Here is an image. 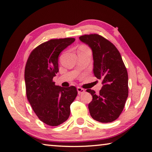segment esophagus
Here are the masks:
<instances>
[{"label": "esophagus", "mask_w": 152, "mask_h": 152, "mask_svg": "<svg viewBox=\"0 0 152 152\" xmlns=\"http://www.w3.org/2000/svg\"><path fill=\"white\" fill-rule=\"evenodd\" d=\"M77 91H78V93L80 94H82L85 92V90L80 88V87H77Z\"/></svg>", "instance_id": "1"}]
</instances>
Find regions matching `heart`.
<instances>
[{
    "label": "heart",
    "instance_id": "b5f03b06",
    "mask_svg": "<svg viewBox=\"0 0 152 152\" xmlns=\"http://www.w3.org/2000/svg\"><path fill=\"white\" fill-rule=\"evenodd\" d=\"M82 47H85V46H82Z\"/></svg>",
    "mask_w": 152,
    "mask_h": 152
}]
</instances>
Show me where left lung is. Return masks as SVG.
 <instances>
[{
	"instance_id": "obj_1",
	"label": "left lung",
	"mask_w": 152,
	"mask_h": 152,
	"mask_svg": "<svg viewBox=\"0 0 152 152\" xmlns=\"http://www.w3.org/2000/svg\"><path fill=\"white\" fill-rule=\"evenodd\" d=\"M79 39L92 49L94 74L102 80L98 94L93 90H86L92 96L90 114L99 122L114 121L124 109L129 92L128 74L121 56L111 42L100 35H84Z\"/></svg>"
}]
</instances>
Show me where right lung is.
Here are the masks:
<instances>
[{
    "instance_id": "1",
    "label": "right lung",
    "mask_w": 152,
    "mask_h": 152,
    "mask_svg": "<svg viewBox=\"0 0 152 152\" xmlns=\"http://www.w3.org/2000/svg\"><path fill=\"white\" fill-rule=\"evenodd\" d=\"M75 39H50L31 52L25 68L28 101L37 117L50 126H58L68 119L70 104L78 94L76 88L56 86L53 78L59 72L58 56Z\"/></svg>"
}]
</instances>
